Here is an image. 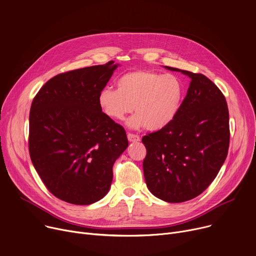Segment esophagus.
<instances>
[{
    "mask_svg": "<svg viewBox=\"0 0 256 256\" xmlns=\"http://www.w3.org/2000/svg\"><path fill=\"white\" fill-rule=\"evenodd\" d=\"M128 140L130 142L134 143V142L140 141V136H138V134H130V132H128Z\"/></svg>",
    "mask_w": 256,
    "mask_h": 256,
    "instance_id": "obj_1",
    "label": "esophagus"
}]
</instances>
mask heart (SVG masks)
<instances>
[{
    "instance_id": "1",
    "label": "heart",
    "mask_w": 256,
    "mask_h": 256,
    "mask_svg": "<svg viewBox=\"0 0 256 256\" xmlns=\"http://www.w3.org/2000/svg\"><path fill=\"white\" fill-rule=\"evenodd\" d=\"M116 84L118 90L105 86L99 92L98 105L112 120H124L134 107L136 115L128 122L132 128H164L174 120L180 108L184 86L174 74L130 72L122 74Z\"/></svg>"
}]
</instances>
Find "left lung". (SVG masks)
<instances>
[{"mask_svg":"<svg viewBox=\"0 0 256 256\" xmlns=\"http://www.w3.org/2000/svg\"><path fill=\"white\" fill-rule=\"evenodd\" d=\"M191 78L174 120L143 136L149 191L178 203L200 195L218 176L230 144L228 109L220 90L205 76L166 66Z\"/></svg>","mask_w":256,"mask_h":256,"instance_id":"1","label":"left lung"}]
</instances>
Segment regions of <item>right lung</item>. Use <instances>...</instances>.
<instances>
[{
  "label": "right lung",
  "mask_w": 256,
  "mask_h": 256,
  "mask_svg": "<svg viewBox=\"0 0 256 256\" xmlns=\"http://www.w3.org/2000/svg\"><path fill=\"white\" fill-rule=\"evenodd\" d=\"M118 66L109 61L60 74L32 100L30 159L46 188L65 202L88 205L102 199L114 162L128 145L124 128L98 105L99 92Z\"/></svg>",
  "instance_id": "obj_1"
}]
</instances>
